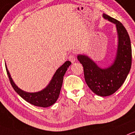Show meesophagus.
Instances as JSON below:
<instances>
[{
  "label": "esophagus",
  "mask_w": 135,
  "mask_h": 135,
  "mask_svg": "<svg viewBox=\"0 0 135 135\" xmlns=\"http://www.w3.org/2000/svg\"><path fill=\"white\" fill-rule=\"evenodd\" d=\"M68 59H69V61L72 62V63H74L76 60V58H75V55L74 54H71L68 57Z\"/></svg>",
  "instance_id": "34e87169"
}]
</instances>
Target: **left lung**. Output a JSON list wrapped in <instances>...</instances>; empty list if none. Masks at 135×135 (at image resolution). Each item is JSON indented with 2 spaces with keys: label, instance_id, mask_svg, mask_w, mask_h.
Segmentation results:
<instances>
[{
  "label": "left lung",
  "instance_id": "obj_1",
  "mask_svg": "<svg viewBox=\"0 0 135 135\" xmlns=\"http://www.w3.org/2000/svg\"><path fill=\"white\" fill-rule=\"evenodd\" d=\"M103 16L116 24L117 28L118 46L113 64L101 69L88 56L79 55L77 58L83 66L84 79L89 88L97 95L105 97L116 92L126 80L131 67L132 49L129 36L124 26L105 13Z\"/></svg>",
  "mask_w": 135,
  "mask_h": 135
}]
</instances>
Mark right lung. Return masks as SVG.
<instances>
[{"mask_svg":"<svg viewBox=\"0 0 135 135\" xmlns=\"http://www.w3.org/2000/svg\"><path fill=\"white\" fill-rule=\"evenodd\" d=\"M71 64V62L70 61H66L56 70L52 80L46 88L41 91L36 93L26 92L18 88L11 78L9 71L6 68V65L5 64V66L7 74L12 87L22 98L24 99L29 103L35 106L40 107H48L53 105L57 101L62 88L64 76Z\"/></svg>","mask_w":135,"mask_h":135,"instance_id":"obj_1","label":"right lung"}]
</instances>
